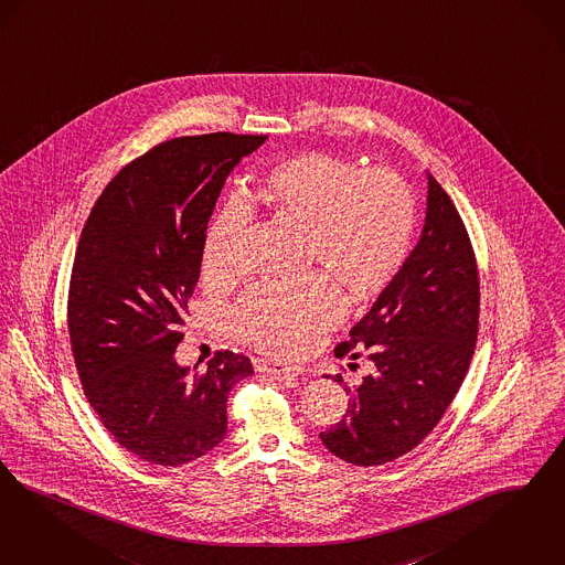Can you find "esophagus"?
I'll use <instances>...</instances> for the list:
<instances>
[{"mask_svg":"<svg viewBox=\"0 0 565 565\" xmlns=\"http://www.w3.org/2000/svg\"><path fill=\"white\" fill-rule=\"evenodd\" d=\"M257 371L262 373H268V375L276 376H297L303 375L306 369L301 366H291V364H282V362H273V360H255L253 362Z\"/></svg>","mask_w":565,"mask_h":565,"instance_id":"34e87169","label":"esophagus"}]
</instances>
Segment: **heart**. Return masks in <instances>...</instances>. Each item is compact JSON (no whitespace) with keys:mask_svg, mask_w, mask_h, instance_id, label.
<instances>
[{"mask_svg":"<svg viewBox=\"0 0 565 565\" xmlns=\"http://www.w3.org/2000/svg\"><path fill=\"white\" fill-rule=\"evenodd\" d=\"M252 201L301 226L308 259L327 268L291 282H262L232 308L234 333L270 354L308 352L343 318L345 299L335 277L358 297L381 291L404 264L415 231V201L396 171L355 169L322 150L278 161L255 184ZM249 222L252 207L241 196L228 199L211 220L203 249L211 282L231 280Z\"/></svg>","mask_w":565,"mask_h":565,"instance_id":"obj_1","label":"heart"}]
</instances>
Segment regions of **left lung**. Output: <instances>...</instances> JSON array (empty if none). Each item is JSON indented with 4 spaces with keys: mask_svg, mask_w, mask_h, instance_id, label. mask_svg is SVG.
<instances>
[{
    "mask_svg": "<svg viewBox=\"0 0 565 565\" xmlns=\"http://www.w3.org/2000/svg\"><path fill=\"white\" fill-rule=\"evenodd\" d=\"M480 324V276L459 211L427 173V213L417 247L371 312L334 348L337 358H366L373 371L343 383L350 404L322 431L334 457L373 467L411 452L444 417L471 364Z\"/></svg>",
    "mask_w": 565,
    "mask_h": 565,
    "instance_id": "obj_1",
    "label": "left lung"
}]
</instances>
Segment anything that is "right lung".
Segmentation results:
<instances>
[{
	"label": "right lung",
	"mask_w": 565,
	"mask_h": 565,
	"mask_svg": "<svg viewBox=\"0 0 565 565\" xmlns=\"http://www.w3.org/2000/svg\"><path fill=\"white\" fill-rule=\"evenodd\" d=\"M266 138L217 131L150 148L108 182L82 231L68 289L75 366L108 434L152 465L213 450L226 436L232 387L253 375L252 360L234 352L190 371L175 348L215 201Z\"/></svg>",
	"instance_id": "add662e5"
}]
</instances>
